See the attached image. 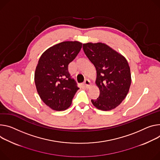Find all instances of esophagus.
<instances>
[{
  "label": "esophagus",
  "instance_id": "obj_1",
  "mask_svg": "<svg viewBox=\"0 0 160 160\" xmlns=\"http://www.w3.org/2000/svg\"><path fill=\"white\" fill-rule=\"evenodd\" d=\"M83 85H84V86H85V88H87V89L91 88V86H92V84H91L90 80H88V79L85 80L84 81Z\"/></svg>",
  "mask_w": 160,
  "mask_h": 160
}]
</instances>
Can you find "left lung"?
Instances as JSON below:
<instances>
[{
    "instance_id": "left-lung-1",
    "label": "left lung",
    "mask_w": 160,
    "mask_h": 160,
    "mask_svg": "<svg viewBox=\"0 0 160 160\" xmlns=\"http://www.w3.org/2000/svg\"><path fill=\"white\" fill-rule=\"evenodd\" d=\"M83 49L96 69L95 83L99 96L91 100L92 103L103 111L115 108L127 96L132 83L126 59L103 42L83 43Z\"/></svg>"
}]
</instances>
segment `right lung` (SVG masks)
<instances>
[{"mask_svg": "<svg viewBox=\"0 0 160 160\" xmlns=\"http://www.w3.org/2000/svg\"><path fill=\"white\" fill-rule=\"evenodd\" d=\"M82 47V43L77 41H63L45 50L38 61L34 73L36 88L41 100L53 110L68 109L79 89L68 67Z\"/></svg>", "mask_w": 160, "mask_h": 160, "instance_id": "obj_1", "label": "right lung"}]
</instances>
